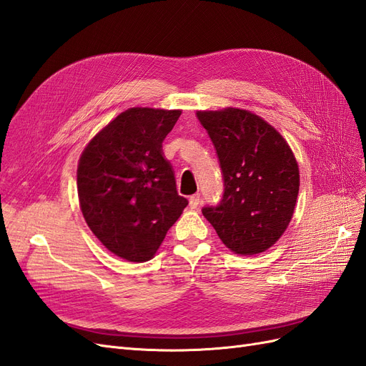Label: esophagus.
I'll return each instance as SVG.
<instances>
[{
	"label": "esophagus",
	"mask_w": 366,
	"mask_h": 366,
	"mask_svg": "<svg viewBox=\"0 0 366 366\" xmlns=\"http://www.w3.org/2000/svg\"><path fill=\"white\" fill-rule=\"evenodd\" d=\"M200 204H202V195H200V194H194V195L189 198V206H191V209H197Z\"/></svg>",
	"instance_id": "obj_1"
}]
</instances>
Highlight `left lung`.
<instances>
[{
    "label": "left lung",
    "instance_id": "1",
    "mask_svg": "<svg viewBox=\"0 0 366 366\" xmlns=\"http://www.w3.org/2000/svg\"><path fill=\"white\" fill-rule=\"evenodd\" d=\"M212 140L224 180L217 206L202 209L224 246L238 254L272 247L289 226L299 192V169L289 143L246 109L197 112Z\"/></svg>",
    "mask_w": 366,
    "mask_h": 366
}]
</instances>
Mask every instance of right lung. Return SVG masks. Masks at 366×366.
<instances>
[{"mask_svg": "<svg viewBox=\"0 0 366 366\" xmlns=\"http://www.w3.org/2000/svg\"><path fill=\"white\" fill-rule=\"evenodd\" d=\"M180 114L129 108L97 132L79 159L82 215L97 239L127 261H149L187 206L162 151Z\"/></svg>", "mask_w": 366, "mask_h": 366, "instance_id": "right-lung-1", "label": "right lung"}]
</instances>
